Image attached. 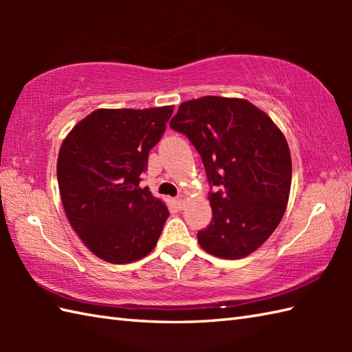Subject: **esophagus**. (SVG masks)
I'll return each mask as SVG.
<instances>
[{
  "label": "esophagus",
  "instance_id": "34e87169",
  "mask_svg": "<svg viewBox=\"0 0 352 352\" xmlns=\"http://www.w3.org/2000/svg\"><path fill=\"white\" fill-rule=\"evenodd\" d=\"M186 201H188V198H186L184 195H180V197H177V198H175V204H177V207H178V208H180V210H182V208H184Z\"/></svg>",
  "mask_w": 352,
  "mask_h": 352
}]
</instances>
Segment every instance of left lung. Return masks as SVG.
<instances>
[{"mask_svg":"<svg viewBox=\"0 0 352 352\" xmlns=\"http://www.w3.org/2000/svg\"><path fill=\"white\" fill-rule=\"evenodd\" d=\"M169 125L197 148L214 188L212 222L198 233L201 248L228 260L250 256L287 207L292 159L284 134L248 100L223 96L182 102Z\"/></svg>","mask_w":352,"mask_h":352,"instance_id":"1","label":"left lung"}]
</instances>
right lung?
I'll list each match as a JSON object with an SVG mask.
<instances>
[{"label": "right lung", "instance_id": "obj_1", "mask_svg": "<svg viewBox=\"0 0 352 352\" xmlns=\"http://www.w3.org/2000/svg\"><path fill=\"white\" fill-rule=\"evenodd\" d=\"M172 110L98 109L74 126L58 151L65 213L89 251L109 263L144 258L162 234L168 207L139 183Z\"/></svg>", "mask_w": 352, "mask_h": 352}]
</instances>
